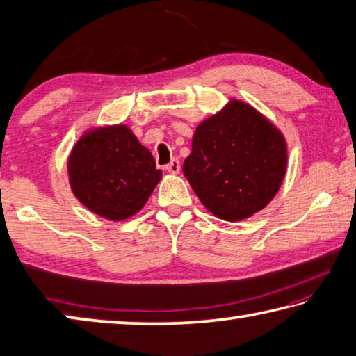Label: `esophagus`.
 Wrapping results in <instances>:
<instances>
[{"instance_id": "34e87169", "label": "esophagus", "mask_w": 356, "mask_h": 356, "mask_svg": "<svg viewBox=\"0 0 356 356\" xmlns=\"http://www.w3.org/2000/svg\"><path fill=\"white\" fill-rule=\"evenodd\" d=\"M166 171L170 174H179L180 171V161L177 159H172L170 163L166 165Z\"/></svg>"}]
</instances>
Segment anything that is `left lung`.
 I'll use <instances>...</instances> for the list:
<instances>
[{"label":"left lung","mask_w":356,"mask_h":356,"mask_svg":"<svg viewBox=\"0 0 356 356\" xmlns=\"http://www.w3.org/2000/svg\"><path fill=\"white\" fill-rule=\"evenodd\" d=\"M287 168L281 131L256 108L232 99L193 135L184 174L215 216L240 221L273 200Z\"/></svg>","instance_id":"left-lung-1"}]
</instances>
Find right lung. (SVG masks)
Here are the masks:
<instances>
[{"label":"right lung","mask_w":356,"mask_h":356,"mask_svg":"<svg viewBox=\"0 0 356 356\" xmlns=\"http://www.w3.org/2000/svg\"><path fill=\"white\" fill-rule=\"evenodd\" d=\"M67 172L76 200L111 221L140 212L161 179L152 154L127 125L88 130L72 149Z\"/></svg>","instance_id":"add662e5"}]
</instances>
